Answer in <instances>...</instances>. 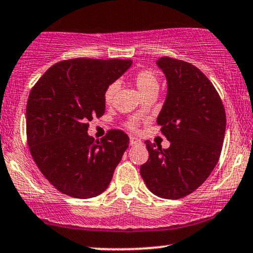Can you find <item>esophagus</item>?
<instances>
[{"mask_svg": "<svg viewBox=\"0 0 253 253\" xmlns=\"http://www.w3.org/2000/svg\"><path fill=\"white\" fill-rule=\"evenodd\" d=\"M140 143H141V141L139 140V139L134 138V136H130V138H129V145H130V146H134V145H138Z\"/></svg>", "mask_w": 253, "mask_h": 253, "instance_id": "34e87169", "label": "esophagus"}]
</instances>
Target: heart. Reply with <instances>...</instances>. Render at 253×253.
I'll use <instances>...</instances> for the list:
<instances>
[{"mask_svg":"<svg viewBox=\"0 0 253 253\" xmlns=\"http://www.w3.org/2000/svg\"><path fill=\"white\" fill-rule=\"evenodd\" d=\"M133 82H134L135 86L138 88L139 91L144 95V96L146 94H149V92L157 91L159 86L158 78H157L156 74L152 70H149V69H144V70H139L138 72H135L134 76H133ZM118 89H119L118 82H113L110 83L109 85H107V88L104 89L103 91L104 103L106 104L113 103ZM135 127H136V124L134 121H132V123L128 124V128L135 129Z\"/></svg>","mask_w":253,"mask_h":253,"instance_id":"b5f03b06","label":"heart"}]
</instances>
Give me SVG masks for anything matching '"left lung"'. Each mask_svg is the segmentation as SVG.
Masks as SVG:
<instances>
[{"label":"left lung","mask_w":253,"mask_h":253,"mask_svg":"<svg viewBox=\"0 0 253 253\" xmlns=\"http://www.w3.org/2000/svg\"><path fill=\"white\" fill-rule=\"evenodd\" d=\"M157 64L168 80L167 100L157 124L170 147L145 141L149 159L140 167V175L155 195L177 200L195 191L215 168L226 113L213 83L195 65L171 57H162Z\"/></svg>","instance_id":"8db88e82"}]
</instances>
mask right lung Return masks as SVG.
<instances>
[{"instance_id":"1","label":"right lung","mask_w":253,"mask_h":253,"mask_svg":"<svg viewBox=\"0 0 253 253\" xmlns=\"http://www.w3.org/2000/svg\"><path fill=\"white\" fill-rule=\"evenodd\" d=\"M132 60L75 58L52 65L32 88L26 107L30 152L45 178L76 199L102 194L129 138L109 129L100 141L86 130L104 114L103 91Z\"/></svg>"}]
</instances>
